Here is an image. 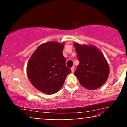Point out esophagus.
<instances>
[{
    "label": "esophagus",
    "mask_w": 127,
    "mask_h": 127,
    "mask_svg": "<svg viewBox=\"0 0 127 127\" xmlns=\"http://www.w3.org/2000/svg\"><path fill=\"white\" fill-rule=\"evenodd\" d=\"M71 71H72V73H74V72H75V68H74V67H72L71 68Z\"/></svg>",
    "instance_id": "esophagus-1"
}]
</instances>
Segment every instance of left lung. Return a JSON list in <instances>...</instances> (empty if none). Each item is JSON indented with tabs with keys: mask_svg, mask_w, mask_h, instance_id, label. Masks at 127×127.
Segmentation results:
<instances>
[{
	"mask_svg": "<svg viewBox=\"0 0 127 127\" xmlns=\"http://www.w3.org/2000/svg\"><path fill=\"white\" fill-rule=\"evenodd\" d=\"M79 64L75 72L81 85L94 90L101 87L107 81L110 69L107 60L99 49L93 45L74 43Z\"/></svg>",
	"mask_w": 127,
	"mask_h": 127,
	"instance_id": "1",
	"label": "left lung"
}]
</instances>
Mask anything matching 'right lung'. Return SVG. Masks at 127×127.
Segmentation results:
<instances>
[{
    "instance_id": "right-lung-1",
    "label": "right lung",
    "mask_w": 127,
    "mask_h": 127,
    "mask_svg": "<svg viewBox=\"0 0 127 127\" xmlns=\"http://www.w3.org/2000/svg\"><path fill=\"white\" fill-rule=\"evenodd\" d=\"M64 43L51 41L39 45L30 57L27 75L34 88L46 94H53L62 88L71 70L65 65L63 55Z\"/></svg>"
}]
</instances>
